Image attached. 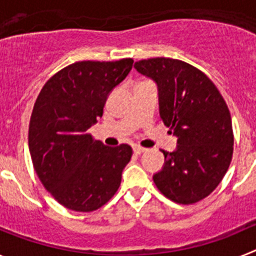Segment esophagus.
Here are the masks:
<instances>
[{
	"label": "esophagus",
	"instance_id": "1",
	"mask_svg": "<svg viewBox=\"0 0 256 256\" xmlns=\"http://www.w3.org/2000/svg\"><path fill=\"white\" fill-rule=\"evenodd\" d=\"M144 151H146V148H141V146H134V148H133V152L137 154V155H140V154L144 152Z\"/></svg>",
	"mask_w": 256,
	"mask_h": 256
}]
</instances>
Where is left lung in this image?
Returning <instances> with one entry per match:
<instances>
[{"label": "left lung", "mask_w": 256, "mask_h": 256, "mask_svg": "<svg viewBox=\"0 0 256 256\" xmlns=\"http://www.w3.org/2000/svg\"><path fill=\"white\" fill-rule=\"evenodd\" d=\"M136 70L158 87L159 112L177 148L164 154L154 182L178 204H194L210 195L224 177L234 152L232 120L218 88L202 72L180 60L137 61Z\"/></svg>", "instance_id": "left-lung-1"}]
</instances>
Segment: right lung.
Listing matches in <instances>:
<instances>
[{"instance_id": "add662e5", "label": "right lung", "mask_w": 256, "mask_h": 256, "mask_svg": "<svg viewBox=\"0 0 256 256\" xmlns=\"http://www.w3.org/2000/svg\"><path fill=\"white\" fill-rule=\"evenodd\" d=\"M132 65V58L76 62L56 73L38 94L29 152L44 188L68 209H98L120 186L132 148H108L94 141L88 130L102 116L108 94Z\"/></svg>"}]
</instances>
